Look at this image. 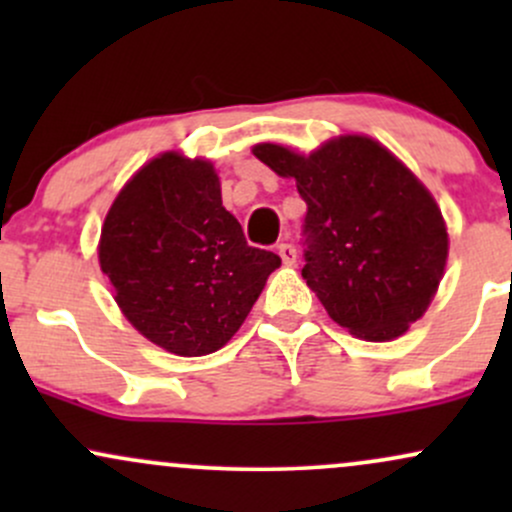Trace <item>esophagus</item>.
<instances>
[{
  "mask_svg": "<svg viewBox=\"0 0 512 512\" xmlns=\"http://www.w3.org/2000/svg\"><path fill=\"white\" fill-rule=\"evenodd\" d=\"M276 252H279L281 262H284L286 267H291V264H296V248H293V245L281 243L279 248H276Z\"/></svg>",
  "mask_w": 512,
  "mask_h": 512,
  "instance_id": "obj_1",
  "label": "esophagus"
}]
</instances>
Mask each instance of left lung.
Instances as JSON below:
<instances>
[{"instance_id": "1", "label": "left lung", "mask_w": 512, "mask_h": 512, "mask_svg": "<svg viewBox=\"0 0 512 512\" xmlns=\"http://www.w3.org/2000/svg\"><path fill=\"white\" fill-rule=\"evenodd\" d=\"M308 204L303 279L339 327L390 342L436 296L448 231L436 199L383 144L361 134L330 139L310 156L279 144L252 149Z\"/></svg>"}]
</instances>
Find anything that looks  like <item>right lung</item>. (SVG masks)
<instances>
[{"mask_svg": "<svg viewBox=\"0 0 512 512\" xmlns=\"http://www.w3.org/2000/svg\"><path fill=\"white\" fill-rule=\"evenodd\" d=\"M98 260L122 315L178 356L219 351L279 267L248 245L204 158L175 151L132 175L105 216Z\"/></svg>", "mask_w": 512, "mask_h": 512, "instance_id": "add662e5", "label": "right lung"}]
</instances>
